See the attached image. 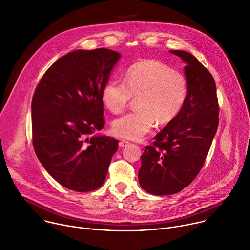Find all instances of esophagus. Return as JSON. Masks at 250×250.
<instances>
[{
  "instance_id": "obj_1",
  "label": "esophagus",
  "mask_w": 250,
  "mask_h": 250,
  "mask_svg": "<svg viewBox=\"0 0 250 250\" xmlns=\"http://www.w3.org/2000/svg\"><path fill=\"white\" fill-rule=\"evenodd\" d=\"M129 144H130V143H129L128 141H125V140H121V141L119 142V146H121V147H124V146H127Z\"/></svg>"
}]
</instances>
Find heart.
<instances>
[{"mask_svg":"<svg viewBox=\"0 0 250 250\" xmlns=\"http://www.w3.org/2000/svg\"><path fill=\"white\" fill-rule=\"evenodd\" d=\"M187 95L186 79L178 72L156 60H143L130 66L125 83L112 79L104 86L102 98L112 113H120L137 97L135 112L120 116L112 122L115 136L140 140L158 124L170 122L181 110Z\"/></svg>","mask_w":250,"mask_h":250,"instance_id":"b5f03b06","label":"heart"}]
</instances>
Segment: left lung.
I'll return each mask as SVG.
<instances>
[{
	"mask_svg": "<svg viewBox=\"0 0 250 250\" xmlns=\"http://www.w3.org/2000/svg\"><path fill=\"white\" fill-rule=\"evenodd\" d=\"M185 63L187 95L184 104L145 147L138 172L141 187L153 195L175 194L201 170L219 125L216 83L211 73L192 54L169 50Z\"/></svg>",
	"mask_w": 250,
	"mask_h": 250,
	"instance_id": "left-lung-1",
	"label": "left lung"
}]
</instances>
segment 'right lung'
Instances as JSON below:
<instances>
[{
  "instance_id": "right-lung-1",
  "label": "right lung",
  "mask_w": 250,
  "mask_h": 250,
  "mask_svg": "<svg viewBox=\"0 0 250 250\" xmlns=\"http://www.w3.org/2000/svg\"><path fill=\"white\" fill-rule=\"evenodd\" d=\"M121 54L106 48L76 50L40 80L31 103L33 147L39 162L64 187L88 192L105 180L114 138L104 126L102 92Z\"/></svg>"
}]
</instances>
